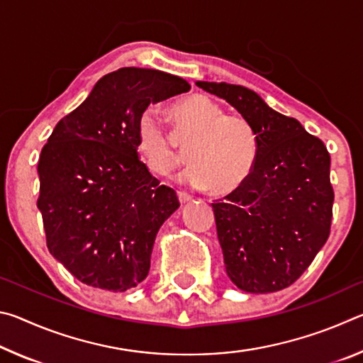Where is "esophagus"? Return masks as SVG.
<instances>
[{"label":"esophagus","mask_w":363,"mask_h":363,"mask_svg":"<svg viewBox=\"0 0 363 363\" xmlns=\"http://www.w3.org/2000/svg\"><path fill=\"white\" fill-rule=\"evenodd\" d=\"M177 196H179V201H181L182 205H184V203H187V201L192 200V196H190V195H189V194H186V192H179V194H177Z\"/></svg>","instance_id":"34e87169"}]
</instances>
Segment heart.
I'll return each instance as SVG.
<instances>
[{
  "label": "heart",
  "mask_w": 363,
  "mask_h": 363,
  "mask_svg": "<svg viewBox=\"0 0 363 363\" xmlns=\"http://www.w3.org/2000/svg\"><path fill=\"white\" fill-rule=\"evenodd\" d=\"M173 138L186 149L192 164L184 179L208 194L224 196L237 192L255 169L259 138L243 115H225V110L210 97L195 94L171 108ZM134 149L145 168L157 176H169L184 162L153 110L139 116L134 130Z\"/></svg>",
  "instance_id": "obj_1"
}]
</instances>
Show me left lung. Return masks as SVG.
Masks as SVG:
<instances>
[{
    "instance_id": "left-lung-1",
    "label": "left lung",
    "mask_w": 363,
    "mask_h": 363,
    "mask_svg": "<svg viewBox=\"0 0 363 363\" xmlns=\"http://www.w3.org/2000/svg\"><path fill=\"white\" fill-rule=\"evenodd\" d=\"M248 118L259 153L248 181L213 203L229 279L247 293L294 284L327 242L333 208L330 153L320 139L240 84L195 82Z\"/></svg>"
}]
</instances>
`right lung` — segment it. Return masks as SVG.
<instances>
[{"label":"right lung","mask_w":363,"mask_h":363,"mask_svg":"<svg viewBox=\"0 0 363 363\" xmlns=\"http://www.w3.org/2000/svg\"><path fill=\"white\" fill-rule=\"evenodd\" d=\"M189 89L155 69L112 72L43 147L38 210L49 253L83 284L126 291L149 274L153 242L179 200L139 160L134 130L150 104Z\"/></svg>","instance_id":"add662e5"}]
</instances>
